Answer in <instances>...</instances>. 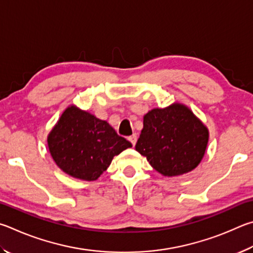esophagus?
<instances>
[{
  "label": "esophagus",
  "instance_id": "1",
  "mask_svg": "<svg viewBox=\"0 0 253 253\" xmlns=\"http://www.w3.org/2000/svg\"><path fill=\"white\" fill-rule=\"evenodd\" d=\"M136 140H138V138H136V134H133V135L129 136V141L132 143V145H133V147H134L135 143H136Z\"/></svg>",
  "mask_w": 253,
  "mask_h": 253
}]
</instances>
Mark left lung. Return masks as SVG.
<instances>
[{
	"label": "left lung",
	"instance_id": "obj_1",
	"mask_svg": "<svg viewBox=\"0 0 253 253\" xmlns=\"http://www.w3.org/2000/svg\"><path fill=\"white\" fill-rule=\"evenodd\" d=\"M208 142V127L187 105L175 102L144 114L135 150L159 173L176 176L200 165Z\"/></svg>",
	"mask_w": 253,
	"mask_h": 253
}]
</instances>
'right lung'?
Masks as SVG:
<instances>
[{
	"mask_svg": "<svg viewBox=\"0 0 253 253\" xmlns=\"http://www.w3.org/2000/svg\"><path fill=\"white\" fill-rule=\"evenodd\" d=\"M56 166L75 179L94 181L113 158L132 144L110 124L77 105H69L47 135Z\"/></svg>",
	"mask_w": 253,
	"mask_h": 253,
	"instance_id": "right-lung-1",
	"label": "right lung"
}]
</instances>
